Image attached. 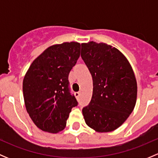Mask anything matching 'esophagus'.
<instances>
[{
    "label": "esophagus",
    "mask_w": 158,
    "mask_h": 158,
    "mask_svg": "<svg viewBox=\"0 0 158 158\" xmlns=\"http://www.w3.org/2000/svg\"><path fill=\"white\" fill-rule=\"evenodd\" d=\"M75 95H76V97L77 98H79V97H80V92H75Z\"/></svg>",
    "instance_id": "34e87169"
}]
</instances>
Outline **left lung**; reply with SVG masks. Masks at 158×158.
Wrapping results in <instances>:
<instances>
[{"instance_id": "left-lung-1", "label": "left lung", "mask_w": 158, "mask_h": 158, "mask_svg": "<svg viewBox=\"0 0 158 158\" xmlns=\"http://www.w3.org/2000/svg\"><path fill=\"white\" fill-rule=\"evenodd\" d=\"M81 57L90 72L93 91L90 102L82 109L88 126L98 132L120 127L133 111L137 82L126 57L108 44H82Z\"/></svg>"}]
</instances>
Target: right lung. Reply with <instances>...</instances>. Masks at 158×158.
<instances>
[{
	"mask_svg": "<svg viewBox=\"0 0 158 158\" xmlns=\"http://www.w3.org/2000/svg\"><path fill=\"white\" fill-rule=\"evenodd\" d=\"M80 44L49 47L30 65L23 82L27 111L40 129L63 131L73 107L78 106L69 89V74L80 56Z\"/></svg>",
	"mask_w": 158,
	"mask_h": 158,
	"instance_id": "add662e5",
	"label": "right lung"
}]
</instances>
